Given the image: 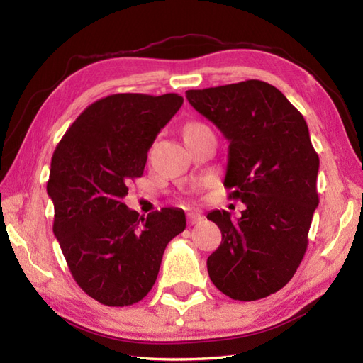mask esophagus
<instances>
[{
  "label": "esophagus",
  "instance_id": "esophagus-1",
  "mask_svg": "<svg viewBox=\"0 0 363 363\" xmlns=\"http://www.w3.org/2000/svg\"><path fill=\"white\" fill-rule=\"evenodd\" d=\"M199 221H203V217L199 213H196V212H190V213H187V223L190 226H194V225H198Z\"/></svg>",
  "mask_w": 363,
  "mask_h": 363
}]
</instances>
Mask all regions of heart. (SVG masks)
<instances>
[{
  "instance_id": "heart-1",
  "label": "heart",
  "mask_w": 363,
  "mask_h": 363,
  "mask_svg": "<svg viewBox=\"0 0 363 363\" xmlns=\"http://www.w3.org/2000/svg\"><path fill=\"white\" fill-rule=\"evenodd\" d=\"M203 125H198V123H194V125H189L187 126V129H186V133H187V130H191V129H196V128H201Z\"/></svg>"
}]
</instances>
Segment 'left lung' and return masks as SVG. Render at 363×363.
<instances>
[{
    "instance_id": "left-lung-1",
    "label": "left lung",
    "mask_w": 363,
    "mask_h": 363,
    "mask_svg": "<svg viewBox=\"0 0 363 363\" xmlns=\"http://www.w3.org/2000/svg\"><path fill=\"white\" fill-rule=\"evenodd\" d=\"M186 96L229 142L225 187L246 206L237 220L226 211L207 213L223 237L207 259L211 281L233 299L265 298L291 279L307 250L320 168L309 128L264 81L187 90Z\"/></svg>"
}]
</instances>
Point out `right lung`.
<instances>
[{"label":"right lung","instance_id":"right-lung-1","mask_svg":"<svg viewBox=\"0 0 363 363\" xmlns=\"http://www.w3.org/2000/svg\"><path fill=\"white\" fill-rule=\"evenodd\" d=\"M184 103L117 94L89 106L59 142L46 191L52 230L79 287L98 303L135 304L157 279L168 242L186 229L182 209L140 217L123 203L128 182L143 174L160 129Z\"/></svg>","mask_w":363,"mask_h":363}]
</instances>
